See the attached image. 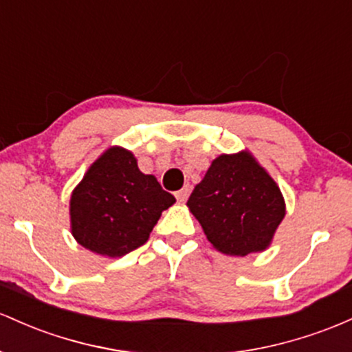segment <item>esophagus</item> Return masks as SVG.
<instances>
[{"instance_id": "obj_1", "label": "esophagus", "mask_w": 352, "mask_h": 352, "mask_svg": "<svg viewBox=\"0 0 352 352\" xmlns=\"http://www.w3.org/2000/svg\"><path fill=\"white\" fill-rule=\"evenodd\" d=\"M189 192H191V186H189V184H186V186H184V188H181L179 191L176 192V199L179 201V203H184V201L188 199Z\"/></svg>"}]
</instances>
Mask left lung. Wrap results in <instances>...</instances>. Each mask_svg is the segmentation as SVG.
Instances as JSON below:
<instances>
[{
	"label": "left lung",
	"mask_w": 352,
	"mask_h": 352,
	"mask_svg": "<svg viewBox=\"0 0 352 352\" xmlns=\"http://www.w3.org/2000/svg\"><path fill=\"white\" fill-rule=\"evenodd\" d=\"M188 206L209 243L229 256L266 250L286 214L281 189L250 151L216 157Z\"/></svg>",
	"instance_id": "left-lung-1"
}]
</instances>
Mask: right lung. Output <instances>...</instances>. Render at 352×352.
<instances>
[{"label":"right lung","instance_id":"right-lung-1","mask_svg":"<svg viewBox=\"0 0 352 352\" xmlns=\"http://www.w3.org/2000/svg\"><path fill=\"white\" fill-rule=\"evenodd\" d=\"M176 203L131 151L113 146L89 166L69 201L71 232L86 250L121 258L143 246L164 209Z\"/></svg>","mask_w":352,"mask_h":352}]
</instances>
